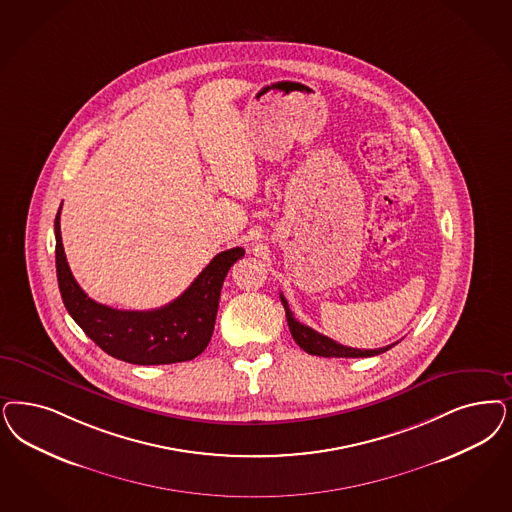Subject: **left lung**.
I'll return each mask as SVG.
<instances>
[{"label":"left lung","instance_id":"1","mask_svg":"<svg viewBox=\"0 0 512 512\" xmlns=\"http://www.w3.org/2000/svg\"><path fill=\"white\" fill-rule=\"evenodd\" d=\"M280 299H282L283 308H285V318H287L291 335H293L300 348L304 352L310 353V355H319V357H372V355L388 352L395 346V344H389L386 348H378V350H357V348H350V346H342V344L335 342L333 338L321 335L308 325H302L299 319H295L293 312L289 310V304H287L285 297L280 295Z\"/></svg>","mask_w":512,"mask_h":512}]
</instances>
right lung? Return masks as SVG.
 I'll use <instances>...</instances> for the list:
<instances>
[{"label":"right lung","mask_w":512,"mask_h":512,"mask_svg":"<svg viewBox=\"0 0 512 512\" xmlns=\"http://www.w3.org/2000/svg\"><path fill=\"white\" fill-rule=\"evenodd\" d=\"M60 210L54 219L58 287L66 310L90 340L111 357L132 365L191 361L206 350L212 340L221 287L230 266L244 257L242 247L217 253L196 280L166 306L117 310L90 299L75 282L62 246Z\"/></svg>","instance_id":"right-lung-1"}]
</instances>
